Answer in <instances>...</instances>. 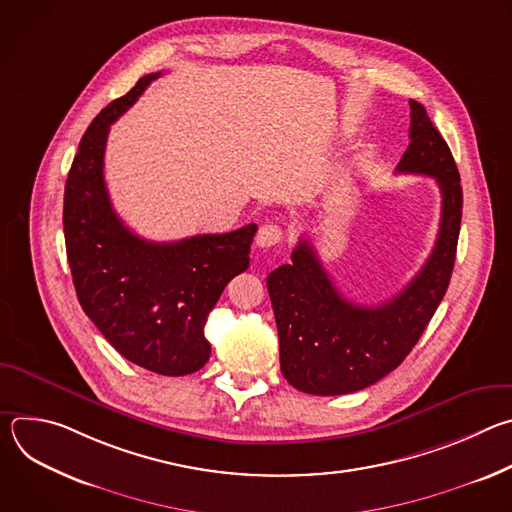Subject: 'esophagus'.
<instances>
[{
  "mask_svg": "<svg viewBox=\"0 0 512 512\" xmlns=\"http://www.w3.org/2000/svg\"><path fill=\"white\" fill-rule=\"evenodd\" d=\"M283 239V229L279 225H263L257 233V247H275Z\"/></svg>",
  "mask_w": 512,
  "mask_h": 512,
  "instance_id": "1",
  "label": "esophagus"
}]
</instances>
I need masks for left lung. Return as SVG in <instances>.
<instances>
[{
    "label": "left lung",
    "instance_id": "left-lung-1",
    "mask_svg": "<svg viewBox=\"0 0 512 512\" xmlns=\"http://www.w3.org/2000/svg\"><path fill=\"white\" fill-rule=\"evenodd\" d=\"M411 105L409 148L397 172L435 178L442 221L421 271L381 306L348 302L304 237L285 263L267 275L281 373L310 395H346L395 371L421 338L450 285L462 223L460 172L446 139L417 101Z\"/></svg>",
    "mask_w": 512,
    "mask_h": 512
}]
</instances>
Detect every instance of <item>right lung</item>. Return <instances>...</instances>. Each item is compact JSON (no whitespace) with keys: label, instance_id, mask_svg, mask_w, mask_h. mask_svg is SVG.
Here are the masks:
<instances>
[{"label":"right lung","instance_id":"1","mask_svg":"<svg viewBox=\"0 0 512 512\" xmlns=\"http://www.w3.org/2000/svg\"><path fill=\"white\" fill-rule=\"evenodd\" d=\"M160 77L145 75L85 131L64 186V241L85 314L129 362L166 377L202 369L204 324L227 283L249 267L257 225L174 243L131 233L109 200L103 160L109 127Z\"/></svg>","mask_w":512,"mask_h":512}]
</instances>
